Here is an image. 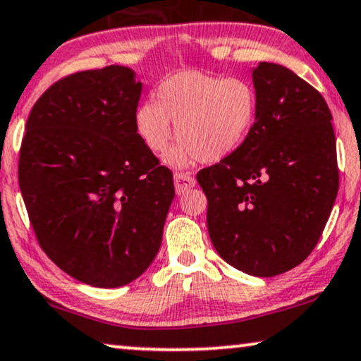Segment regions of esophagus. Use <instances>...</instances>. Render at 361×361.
I'll use <instances>...</instances> for the list:
<instances>
[{
    "label": "esophagus",
    "instance_id": "1",
    "mask_svg": "<svg viewBox=\"0 0 361 361\" xmlns=\"http://www.w3.org/2000/svg\"><path fill=\"white\" fill-rule=\"evenodd\" d=\"M192 186H196V180L190 176L188 173H183V171H175V188L176 195H183L188 190H191Z\"/></svg>",
    "mask_w": 361,
    "mask_h": 361
}]
</instances>
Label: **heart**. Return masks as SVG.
Instances as JSON below:
<instances>
[{"label":"heart","instance_id":"heart-1","mask_svg":"<svg viewBox=\"0 0 361 361\" xmlns=\"http://www.w3.org/2000/svg\"><path fill=\"white\" fill-rule=\"evenodd\" d=\"M159 103L145 101L135 113V128L147 149L166 155L171 166L196 160L217 161L240 147L257 118V91L243 78H222L200 70H183L159 88Z\"/></svg>","mask_w":361,"mask_h":361}]
</instances>
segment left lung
I'll use <instances>...</instances> for the list:
<instances>
[{
    "instance_id": "1",
    "label": "left lung",
    "mask_w": 361,
    "mask_h": 361,
    "mask_svg": "<svg viewBox=\"0 0 361 361\" xmlns=\"http://www.w3.org/2000/svg\"><path fill=\"white\" fill-rule=\"evenodd\" d=\"M255 124L245 142L202 169L207 231L237 270L276 276L317 245L338 191L331 109L316 88L278 63L253 68Z\"/></svg>"
}]
</instances>
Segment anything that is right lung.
<instances>
[{"label": "right lung", "mask_w": 361, "mask_h": 361, "mask_svg": "<svg viewBox=\"0 0 361 361\" xmlns=\"http://www.w3.org/2000/svg\"><path fill=\"white\" fill-rule=\"evenodd\" d=\"M142 83L109 65L68 75L35 101L19 152V188L39 245L96 288L124 286L159 253L173 173L142 142Z\"/></svg>", "instance_id": "right-lung-1"}]
</instances>
